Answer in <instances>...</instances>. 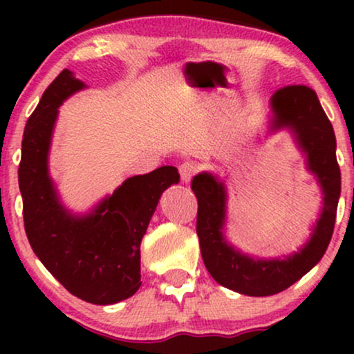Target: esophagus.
I'll use <instances>...</instances> for the list:
<instances>
[{
  "instance_id": "1",
  "label": "esophagus",
  "mask_w": 354,
  "mask_h": 354,
  "mask_svg": "<svg viewBox=\"0 0 354 354\" xmlns=\"http://www.w3.org/2000/svg\"><path fill=\"white\" fill-rule=\"evenodd\" d=\"M196 171H198V166L192 161H185V162H182L180 166H178V172H180L182 182H185V183L192 180V177L195 176Z\"/></svg>"
}]
</instances>
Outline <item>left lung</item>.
Masks as SVG:
<instances>
[{
	"mask_svg": "<svg viewBox=\"0 0 354 354\" xmlns=\"http://www.w3.org/2000/svg\"><path fill=\"white\" fill-rule=\"evenodd\" d=\"M270 111L269 132L285 129L293 135L299 151L306 156V169L316 177L324 196L321 214L301 248L275 258L243 253L225 239V183L211 172H200L192 180L198 200L196 234L207 272L222 287L248 297L283 292L322 259L333 234L342 190L335 133L316 91L304 85L285 86L270 98Z\"/></svg>",
	"mask_w": 354,
	"mask_h": 354,
	"instance_id": "1",
	"label": "left lung"
}]
</instances>
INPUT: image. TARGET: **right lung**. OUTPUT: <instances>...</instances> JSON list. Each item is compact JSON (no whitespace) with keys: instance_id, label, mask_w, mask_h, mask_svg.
<instances>
[{"instance_id":"add662e5","label":"right lung","mask_w":354,"mask_h":354,"mask_svg":"<svg viewBox=\"0 0 354 354\" xmlns=\"http://www.w3.org/2000/svg\"><path fill=\"white\" fill-rule=\"evenodd\" d=\"M85 84L64 69L43 93L27 120L19 164L24 225L33 253L74 297L114 304L140 288V245L162 192L178 183L174 166L133 176L93 209L75 214L62 205L50 177L57 108Z\"/></svg>"}]
</instances>
